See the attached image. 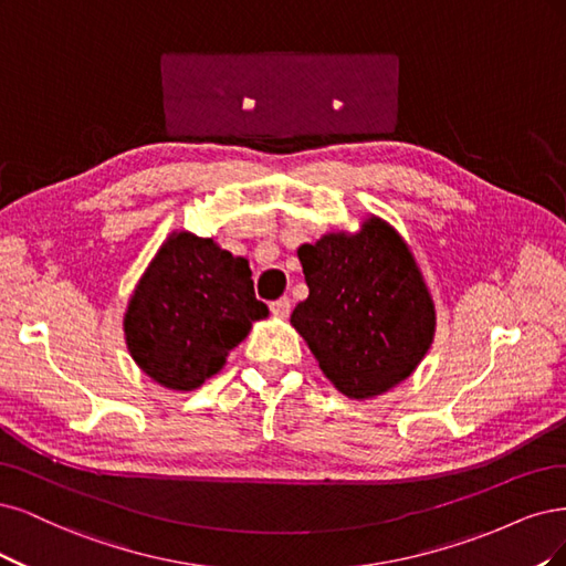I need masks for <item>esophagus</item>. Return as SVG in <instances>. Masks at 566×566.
<instances>
[{
  "instance_id": "esophagus-1",
  "label": "esophagus",
  "mask_w": 566,
  "mask_h": 566,
  "mask_svg": "<svg viewBox=\"0 0 566 566\" xmlns=\"http://www.w3.org/2000/svg\"><path fill=\"white\" fill-rule=\"evenodd\" d=\"M270 310H272V315L284 319V317H289V313H291V301H289V298H280V301H275V303H270Z\"/></svg>"
}]
</instances>
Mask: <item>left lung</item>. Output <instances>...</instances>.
<instances>
[{"label":"left lung","mask_w":566,"mask_h":566,"mask_svg":"<svg viewBox=\"0 0 566 566\" xmlns=\"http://www.w3.org/2000/svg\"><path fill=\"white\" fill-rule=\"evenodd\" d=\"M307 298L291 313L322 374L350 399L407 380L434 340L437 313L409 244L378 216L298 247Z\"/></svg>","instance_id":"8db88e82"}]
</instances>
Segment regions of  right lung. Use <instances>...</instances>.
<instances>
[{
	"instance_id": "1",
	"label": "right lung",
	"mask_w": 566,
	"mask_h": 566,
	"mask_svg": "<svg viewBox=\"0 0 566 566\" xmlns=\"http://www.w3.org/2000/svg\"><path fill=\"white\" fill-rule=\"evenodd\" d=\"M249 261L211 237L176 230L145 268L124 313L138 369L161 388L190 392L226 367L253 322L265 319Z\"/></svg>"
}]
</instances>
